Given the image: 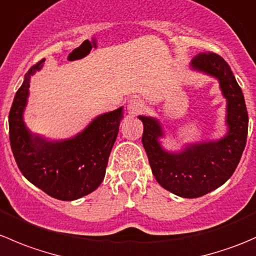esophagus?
<instances>
[{
  "label": "esophagus",
  "mask_w": 256,
  "mask_h": 256,
  "mask_svg": "<svg viewBox=\"0 0 256 256\" xmlns=\"http://www.w3.org/2000/svg\"><path fill=\"white\" fill-rule=\"evenodd\" d=\"M144 106V102L138 96H132L128 100V110L131 115H138V112H141Z\"/></svg>",
  "instance_id": "34e87169"
}]
</instances>
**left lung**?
I'll list each match as a JSON object with an SVG mask.
<instances>
[{"label": "left lung", "mask_w": 256, "mask_h": 256, "mask_svg": "<svg viewBox=\"0 0 256 256\" xmlns=\"http://www.w3.org/2000/svg\"><path fill=\"white\" fill-rule=\"evenodd\" d=\"M190 68L218 79L226 99L228 132L216 141L187 144L182 151L168 152L161 146L164 130L157 118L138 116L144 124L142 144L157 182L174 194L197 198L216 190L238 166L248 136V112L244 95L230 66L216 53H200Z\"/></svg>", "instance_id": "obj_1"}]
</instances>
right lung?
Here are the masks:
<instances>
[{
    "mask_svg": "<svg viewBox=\"0 0 256 256\" xmlns=\"http://www.w3.org/2000/svg\"><path fill=\"white\" fill-rule=\"evenodd\" d=\"M44 59L33 66L17 90L8 116L10 141L22 174L50 197L74 200L89 194L102 182L110 152L118 138L122 108L96 116L72 138L50 141L32 134L23 121L30 80Z\"/></svg>",
    "mask_w": 256,
    "mask_h": 256,
    "instance_id": "obj_1",
    "label": "right lung"
}]
</instances>
